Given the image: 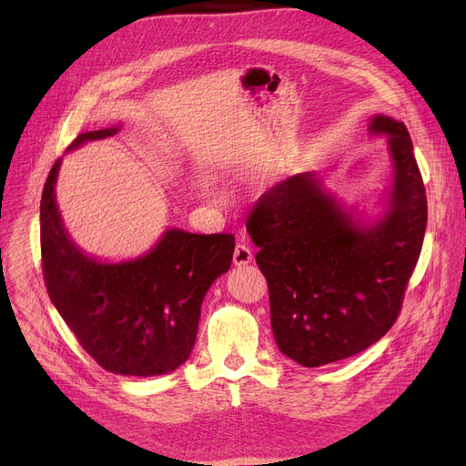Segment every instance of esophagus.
Listing matches in <instances>:
<instances>
[{
  "label": "esophagus",
  "mask_w": 466,
  "mask_h": 466,
  "mask_svg": "<svg viewBox=\"0 0 466 466\" xmlns=\"http://www.w3.org/2000/svg\"><path fill=\"white\" fill-rule=\"evenodd\" d=\"M252 250L248 245L245 243H238L236 248H234V263L238 265V268H241V265H247L252 261Z\"/></svg>",
  "instance_id": "obj_1"
}]
</instances>
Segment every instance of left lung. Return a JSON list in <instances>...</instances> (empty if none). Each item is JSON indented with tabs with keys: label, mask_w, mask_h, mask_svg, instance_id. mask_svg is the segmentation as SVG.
Segmentation results:
<instances>
[{
	"label": "left lung",
	"mask_w": 466,
	"mask_h": 466,
	"mask_svg": "<svg viewBox=\"0 0 466 466\" xmlns=\"http://www.w3.org/2000/svg\"><path fill=\"white\" fill-rule=\"evenodd\" d=\"M389 137L392 187L376 225H360L315 173L293 175L254 203L247 230L269 286L282 354L302 367L334 363L381 339L400 315L420 256L428 201L406 125L374 116Z\"/></svg>",
	"instance_id": "1"
}]
</instances>
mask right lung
Returning a JSON list of instances; mask_svg holds the SVG:
<instances>
[{"mask_svg": "<svg viewBox=\"0 0 466 466\" xmlns=\"http://www.w3.org/2000/svg\"><path fill=\"white\" fill-rule=\"evenodd\" d=\"M116 132L117 127L83 132L68 151ZM58 167L60 158L40 201L42 273L51 302L105 370L142 378L173 372L195 345L207 291L230 268L234 236L171 228L147 254L103 263L85 254L62 225L55 203Z\"/></svg>", "mask_w": 466, "mask_h": 466, "instance_id": "1", "label": "right lung"}]
</instances>
